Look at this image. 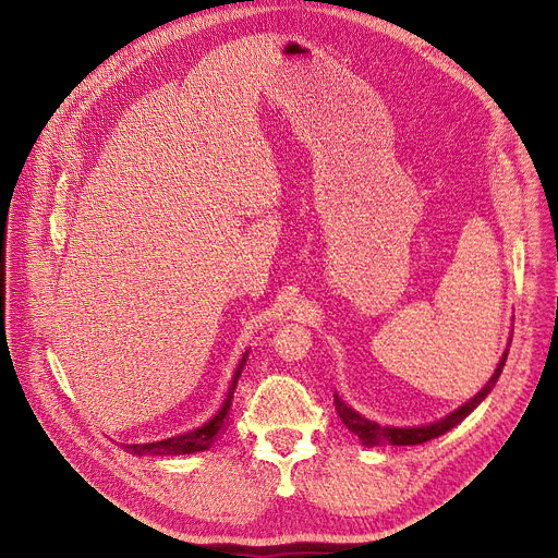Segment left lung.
<instances>
[{"label": "left lung", "mask_w": 558, "mask_h": 558, "mask_svg": "<svg viewBox=\"0 0 558 558\" xmlns=\"http://www.w3.org/2000/svg\"><path fill=\"white\" fill-rule=\"evenodd\" d=\"M509 345H511V339H509ZM507 355H509V348L502 353L500 357V364H497L495 373L490 375L488 383L482 387V391L477 396H473L468 402H463L459 409H454V412H450L446 418L441 421H434L429 425H418V427H385V425H377L368 418H364L362 414H357L353 407H348L337 393H335V407H337V414L341 418V423L360 436L362 446L366 448H375V446H421L425 441H432V438L441 436L446 432H450L452 427H457L468 414L473 412V409H477L482 404V400L493 391L497 377H500L505 364H507Z\"/></svg>", "instance_id": "8db88e82"}]
</instances>
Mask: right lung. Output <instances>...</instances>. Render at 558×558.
Masks as SVG:
<instances>
[{
	"label": "right lung",
	"instance_id": "obj_1",
	"mask_svg": "<svg viewBox=\"0 0 558 558\" xmlns=\"http://www.w3.org/2000/svg\"><path fill=\"white\" fill-rule=\"evenodd\" d=\"M248 353L251 350H246V353L242 355L240 364H238V371H234L232 375V383L228 387V393H226V400L221 404L219 412L196 429L192 432H185V434H179V436H171V438H165V441H154V444H133V446H124L126 452L131 454H137V457H169V454H194V452H203L208 450L219 434L226 429L228 425V412H230V404H232V396H234V389H238V379L244 371V364L248 360Z\"/></svg>",
	"mask_w": 558,
	"mask_h": 558
}]
</instances>
